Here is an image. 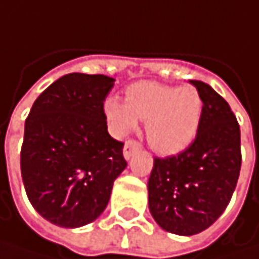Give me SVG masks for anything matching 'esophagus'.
Returning a JSON list of instances; mask_svg holds the SVG:
<instances>
[{"label": "esophagus", "mask_w": 259, "mask_h": 259, "mask_svg": "<svg viewBox=\"0 0 259 259\" xmlns=\"http://www.w3.org/2000/svg\"><path fill=\"white\" fill-rule=\"evenodd\" d=\"M141 148H142L141 142H138V141H135V139H129V141H126V144H124L123 154H124V157L129 160L130 157H132L135 153H138Z\"/></svg>", "instance_id": "34e87169"}]
</instances>
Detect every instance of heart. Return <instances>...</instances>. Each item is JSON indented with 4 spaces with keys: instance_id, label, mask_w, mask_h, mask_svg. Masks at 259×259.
<instances>
[{
    "instance_id": "obj_1",
    "label": "heart",
    "mask_w": 259,
    "mask_h": 259,
    "mask_svg": "<svg viewBox=\"0 0 259 259\" xmlns=\"http://www.w3.org/2000/svg\"><path fill=\"white\" fill-rule=\"evenodd\" d=\"M124 95L126 102L115 96L104 102V114L114 135L129 133L139 118L147 121V139L157 153L178 154L194 141L203 115L197 89L138 81L130 84Z\"/></svg>"
}]
</instances>
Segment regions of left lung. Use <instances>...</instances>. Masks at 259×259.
<instances>
[{
    "label": "left lung",
    "instance_id": "8db88e82",
    "mask_svg": "<svg viewBox=\"0 0 259 259\" xmlns=\"http://www.w3.org/2000/svg\"><path fill=\"white\" fill-rule=\"evenodd\" d=\"M203 101L196 139L177 155L154 157L150 212L163 230L193 236L215 223L234 193L240 166V127L223 96L193 80Z\"/></svg>",
    "mask_w": 259,
    "mask_h": 259
}]
</instances>
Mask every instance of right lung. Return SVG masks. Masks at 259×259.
Listing matches in <instances>:
<instances>
[{
    "mask_svg": "<svg viewBox=\"0 0 259 259\" xmlns=\"http://www.w3.org/2000/svg\"><path fill=\"white\" fill-rule=\"evenodd\" d=\"M114 81L102 74H66L36 98L25 121L20 170L26 196L55 225L95 221L127 166L124 144L111 138L104 114Z\"/></svg>",
    "mask_w": 259,
    "mask_h": 259,
    "instance_id": "1",
    "label": "right lung"
}]
</instances>
